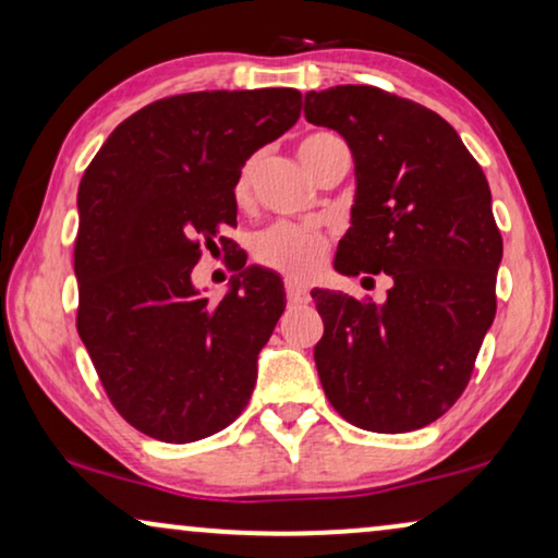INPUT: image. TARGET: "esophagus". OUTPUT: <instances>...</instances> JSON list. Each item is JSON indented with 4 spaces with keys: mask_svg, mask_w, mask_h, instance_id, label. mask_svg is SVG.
<instances>
[{
    "mask_svg": "<svg viewBox=\"0 0 558 558\" xmlns=\"http://www.w3.org/2000/svg\"><path fill=\"white\" fill-rule=\"evenodd\" d=\"M287 300L289 304H307L310 302L307 287L296 284V281H287Z\"/></svg>",
    "mask_w": 558,
    "mask_h": 558,
    "instance_id": "34e87169",
    "label": "esophagus"
}]
</instances>
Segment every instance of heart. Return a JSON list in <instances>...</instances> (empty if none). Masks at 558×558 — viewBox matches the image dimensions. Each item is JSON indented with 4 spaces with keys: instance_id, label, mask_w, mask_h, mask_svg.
Masks as SVG:
<instances>
[{
    "instance_id": "b5f03b06",
    "label": "heart",
    "mask_w": 558,
    "mask_h": 558,
    "mask_svg": "<svg viewBox=\"0 0 558 558\" xmlns=\"http://www.w3.org/2000/svg\"><path fill=\"white\" fill-rule=\"evenodd\" d=\"M345 147L338 136L317 132L304 136L300 144V157L307 170L315 174V167L330 155L332 149ZM258 167V155L243 162L233 185V197L239 205H246L251 197V185H254V174ZM254 256L258 264L269 266V269L287 274L289 279H310L315 277L319 266L327 256V239L310 226L294 223H274L264 228L254 239Z\"/></svg>"
}]
</instances>
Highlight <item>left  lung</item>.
Wrapping results in <instances>:
<instances>
[{
	"label": "left lung",
	"mask_w": 558,
	"mask_h": 558,
	"mask_svg": "<svg viewBox=\"0 0 558 558\" xmlns=\"http://www.w3.org/2000/svg\"><path fill=\"white\" fill-rule=\"evenodd\" d=\"M304 117L345 136L355 159L335 269L393 281L384 304L312 292L325 396L361 429H422L468 388L498 307L502 235L485 172L437 111L376 86L310 90Z\"/></svg>",
	"instance_id": "obj_1"
}]
</instances>
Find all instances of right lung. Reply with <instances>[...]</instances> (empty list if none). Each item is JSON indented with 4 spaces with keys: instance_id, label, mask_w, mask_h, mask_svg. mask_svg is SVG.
<instances>
[{
    "instance_id": "right-lung-1",
    "label": "right lung",
    "mask_w": 558,
    "mask_h": 558,
    "mask_svg": "<svg viewBox=\"0 0 558 558\" xmlns=\"http://www.w3.org/2000/svg\"><path fill=\"white\" fill-rule=\"evenodd\" d=\"M300 111L296 88L159 98L121 121L83 172L75 327L113 409L151 439H205L246 409L284 284L233 262L231 292L210 302L190 274L203 246H231L218 233L235 226L239 170Z\"/></svg>"
}]
</instances>
